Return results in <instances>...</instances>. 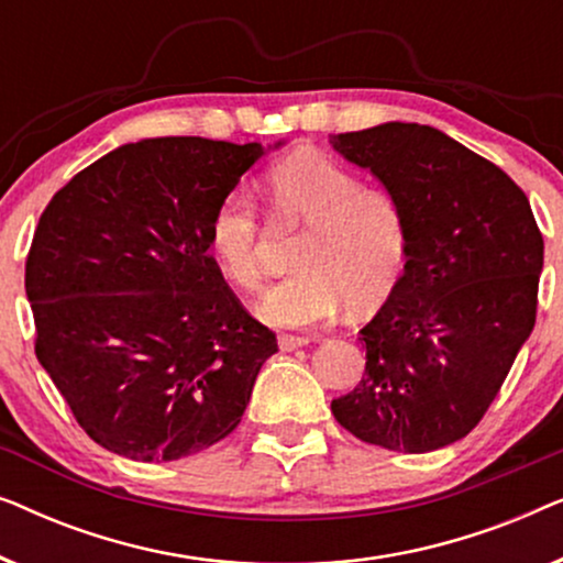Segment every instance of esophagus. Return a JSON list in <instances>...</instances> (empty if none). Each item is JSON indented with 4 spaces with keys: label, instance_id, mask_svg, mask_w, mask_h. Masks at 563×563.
<instances>
[{
    "label": "esophagus",
    "instance_id": "34e87169",
    "mask_svg": "<svg viewBox=\"0 0 563 563\" xmlns=\"http://www.w3.org/2000/svg\"><path fill=\"white\" fill-rule=\"evenodd\" d=\"M310 343V338L307 335H282L279 338V349L282 351H295V349H302V345Z\"/></svg>",
    "mask_w": 563,
    "mask_h": 563
}]
</instances>
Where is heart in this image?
Masks as SVG:
<instances>
[{
    "label": "heart",
    "instance_id": "heart-1",
    "mask_svg": "<svg viewBox=\"0 0 563 563\" xmlns=\"http://www.w3.org/2000/svg\"><path fill=\"white\" fill-rule=\"evenodd\" d=\"M274 212L307 225L295 253L297 272L261 299V318L307 328L349 302L372 312L395 291L407 258V222L387 189L361 179L322 153H297L268 172ZM210 245L228 279L243 291L264 284V225L251 191L233 189L210 218Z\"/></svg>",
    "mask_w": 563,
    "mask_h": 563
}]
</instances>
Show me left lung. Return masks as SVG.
I'll return each instance as SVG.
<instances>
[{"label": "left lung", "instance_id": "left-lung-1", "mask_svg": "<svg viewBox=\"0 0 563 563\" xmlns=\"http://www.w3.org/2000/svg\"><path fill=\"white\" fill-rule=\"evenodd\" d=\"M330 143L407 222L405 272L361 328L366 374L330 410L364 443L443 449L479 426L536 325L543 235L526 191L441 130L387 122Z\"/></svg>", "mask_w": 563, "mask_h": 563}]
</instances>
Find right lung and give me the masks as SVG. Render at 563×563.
Here are the masks:
<instances>
[{
    "label": "right lung",
    "instance_id": "1",
    "mask_svg": "<svg viewBox=\"0 0 563 563\" xmlns=\"http://www.w3.org/2000/svg\"><path fill=\"white\" fill-rule=\"evenodd\" d=\"M261 143H128L60 187L25 261L35 356L91 441L176 461L233 433L276 335L210 256V218Z\"/></svg>",
    "mask_w": 563,
    "mask_h": 563
}]
</instances>
